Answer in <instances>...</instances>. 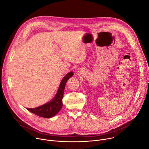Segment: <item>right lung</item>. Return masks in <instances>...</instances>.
Here are the masks:
<instances>
[{"label":"right lung","mask_w":149,"mask_h":149,"mask_svg":"<svg viewBox=\"0 0 149 149\" xmlns=\"http://www.w3.org/2000/svg\"><path fill=\"white\" fill-rule=\"evenodd\" d=\"M72 75L73 72H70L63 77L60 84L58 91L52 100L40 107L34 109L27 108V110L35 115L44 118H51L55 116L62 107V98L65 84L68 79Z\"/></svg>","instance_id":"add662e5"}]
</instances>
